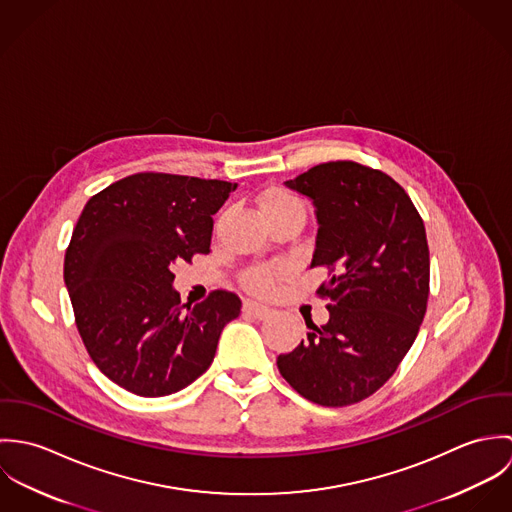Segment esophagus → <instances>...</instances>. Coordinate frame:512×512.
Segmentation results:
<instances>
[{
  "mask_svg": "<svg viewBox=\"0 0 512 512\" xmlns=\"http://www.w3.org/2000/svg\"><path fill=\"white\" fill-rule=\"evenodd\" d=\"M244 311L256 319H266L270 315V307L258 303V301H252V299H246L244 301Z\"/></svg>",
  "mask_w": 512,
  "mask_h": 512,
  "instance_id": "34e87169",
  "label": "esophagus"
}]
</instances>
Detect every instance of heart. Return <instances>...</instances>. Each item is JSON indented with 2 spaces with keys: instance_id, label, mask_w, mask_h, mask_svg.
<instances>
[{
  "instance_id": "b5f03b06",
  "label": "heart",
  "mask_w": 512,
  "mask_h": 512,
  "mask_svg": "<svg viewBox=\"0 0 512 512\" xmlns=\"http://www.w3.org/2000/svg\"><path fill=\"white\" fill-rule=\"evenodd\" d=\"M260 211L264 213H272V211H280V209H290V207H299L303 205L293 193L286 189H268L260 195L258 199ZM278 280V272L272 268H252L244 274L242 282L250 292L268 293L274 290Z\"/></svg>"
}]
</instances>
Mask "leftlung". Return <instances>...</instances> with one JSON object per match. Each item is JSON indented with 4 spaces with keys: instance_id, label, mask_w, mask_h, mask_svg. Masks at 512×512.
I'll return each instance as SVG.
<instances>
[{
    "instance_id": "obj_1",
    "label": "left lung",
    "mask_w": 512,
    "mask_h": 512,
    "mask_svg": "<svg viewBox=\"0 0 512 512\" xmlns=\"http://www.w3.org/2000/svg\"><path fill=\"white\" fill-rule=\"evenodd\" d=\"M286 185L317 215L311 268L329 321L278 357L280 374L309 402L349 406L374 394L410 351L428 309L430 248L408 193L357 161L311 167ZM307 323V321H305Z\"/></svg>"
}]
</instances>
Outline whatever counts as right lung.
<instances>
[{"label": "right lung", "instance_id": "1", "mask_svg": "<svg viewBox=\"0 0 512 512\" xmlns=\"http://www.w3.org/2000/svg\"><path fill=\"white\" fill-rule=\"evenodd\" d=\"M236 185L171 173L124 177L84 205L65 254L80 339L102 374L138 396L173 394L215 359L236 293L181 305L175 262L211 252L213 215Z\"/></svg>", "mask_w": 512, "mask_h": 512}]
</instances>
